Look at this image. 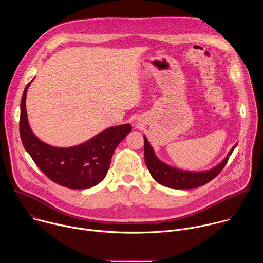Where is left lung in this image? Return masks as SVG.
<instances>
[{
	"mask_svg": "<svg viewBox=\"0 0 263 263\" xmlns=\"http://www.w3.org/2000/svg\"><path fill=\"white\" fill-rule=\"evenodd\" d=\"M144 139V161L145 165L149 171V174L161 185L171 187L175 190H190L196 187L203 186L204 184L210 182L214 179L220 171L226 165L229 157L231 156L237 143H235L230 152L220 163L216 166L202 172H190L176 168L161 161L155 154L152 145L147 141V138L143 136Z\"/></svg>",
	"mask_w": 263,
	"mask_h": 263,
	"instance_id": "8db88e82",
	"label": "left lung"
}]
</instances>
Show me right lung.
<instances>
[{"mask_svg": "<svg viewBox=\"0 0 263 263\" xmlns=\"http://www.w3.org/2000/svg\"><path fill=\"white\" fill-rule=\"evenodd\" d=\"M31 82L27 84L21 101L20 134L25 149L53 182L71 190L96 186L106 177L115 149L132 127L129 124L110 127L89 140L69 147L45 143L32 132L28 122L26 98Z\"/></svg>", "mask_w": 263, "mask_h": 263, "instance_id": "right-lung-1", "label": "right lung"}]
</instances>
